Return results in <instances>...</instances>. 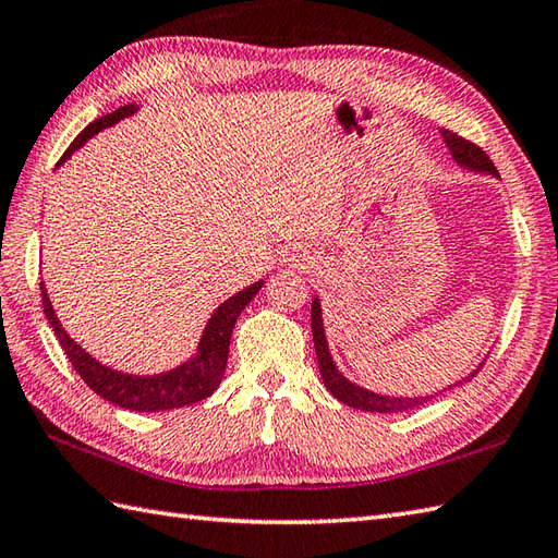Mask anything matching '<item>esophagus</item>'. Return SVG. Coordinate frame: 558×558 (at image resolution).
Returning a JSON list of instances; mask_svg holds the SVG:
<instances>
[{"label":"esophagus","mask_w":558,"mask_h":558,"mask_svg":"<svg viewBox=\"0 0 558 558\" xmlns=\"http://www.w3.org/2000/svg\"><path fill=\"white\" fill-rule=\"evenodd\" d=\"M282 266L288 268H304L306 266V254L300 250H290L282 254Z\"/></svg>","instance_id":"obj_1"}]
</instances>
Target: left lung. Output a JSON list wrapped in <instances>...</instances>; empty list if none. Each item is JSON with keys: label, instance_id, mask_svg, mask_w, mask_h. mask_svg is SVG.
<instances>
[{"label": "left lung", "instance_id": "obj_1", "mask_svg": "<svg viewBox=\"0 0 558 558\" xmlns=\"http://www.w3.org/2000/svg\"><path fill=\"white\" fill-rule=\"evenodd\" d=\"M439 133H442L445 145L451 154V159L457 161V166L465 168V171L487 173L492 178H499L495 163L487 159V154L481 147H475L473 142L463 140V137L449 133V131H439ZM311 332H314V347H316L320 378H323V383H326L330 395L335 399H340L342 404L359 409V411H371V413H399V411L418 409V407L427 404V401H430L433 397H437V395H425V397L378 395V392H371V390H366V387H361L349 378H344V375L338 368V364L332 361V354H330L328 338H326V326H323V308H320L318 296H314V302H311ZM483 364H485V361H483ZM483 364L475 366L469 375H465L463 380L449 385V390H451V387L463 385V383H469L471 378H475V373L483 368ZM445 390H447V387H445ZM442 392H439V395H442Z\"/></svg>", "mask_w": 558, "mask_h": 558}]
</instances>
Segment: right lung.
<instances>
[{"label":"right lung","instance_id":"right-lung-1","mask_svg":"<svg viewBox=\"0 0 558 558\" xmlns=\"http://www.w3.org/2000/svg\"><path fill=\"white\" fill-rule=\"evenodd\" d=\"M137 109L140 107L133 101L107 116H99V119L89 123L85 131L71 142V147L66 149V154H63L57 166L69 161L71 154L81 149L87 140H93L97 133H101L104 128H111L119 121L128 119V116H133ZM262 288H264V280H256L254 284H250V288L232 294L230 300L220 304L211 314V318L206 320L197 352H194V356H190L187 361H183V364L171 371L154 373V375H133V373L109 368L107 364H101L99 359L85 352V349L66 332V328L61 326L57 311L51 306L45 282H40L47 320L59 338L63 352H66L75 373L81 375L89 390L97 392L101 399H107L111 404L121 409H131V411L180 409L187 404H197V401L214 395L220 380H223V373L228 366L230 335H232V328H235V320Z\"/></svg>","mask_w":558,"mask_h":558}]
</instances>
